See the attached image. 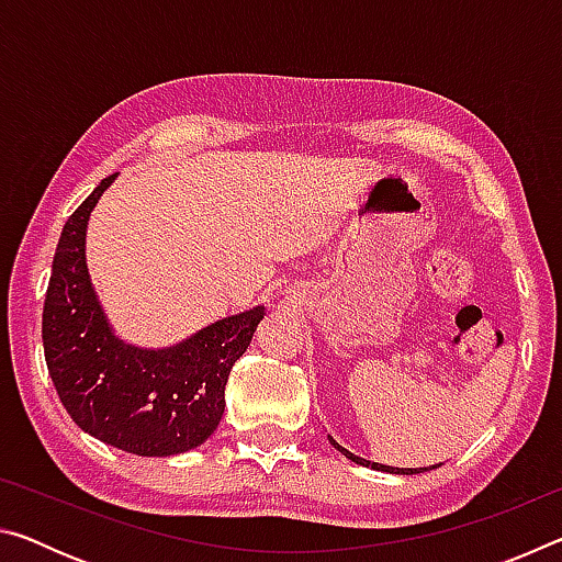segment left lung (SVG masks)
<instances>
[{
	"mask_svg": "<svg viewBox=\"0 0 562 562\" xmlns=\"http://www.w3.org/2000/svg\"><path fill=\"white\" fill-rule=\"evenodd\" d=\"M327 439H329V443L335 446V449H337L341 456H347L349 461H355V463H359V465H367V469H374V471H386V473H406V475H414V473H424V471L439 469V465H441V463H436V465H424V469H398V465H386V463H376V461H367V459H361V456H357V453L347 451L345 446H339L335 439H331V436H327Z\"/></svg>",
	"mask_w": 562,
	"mask_h": 562,
	"instance_id": "obj_1",
	"label": "left lung"
}]
</instances>
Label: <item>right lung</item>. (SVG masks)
Instances as JSON below:
<instances>
[{"label":"right lung","instance_id":"right-lung-1","mask_svg":"<svg viewBox=\"0 0 562 562\" xmlns=\"http://www.w3.org/2000/svg\"><path fill=\"white\" fill-rule=\"evenodd\" d=\"M116 178L93 188L56 245L42 315L46 367L74 424L93 439L136 456L186 453L221 424L227 376L250 347L265 304L168 347L119 337L87 265L89 217Z\"/></svg>","mask_w":562,"mask_h":562}]
</instances>
